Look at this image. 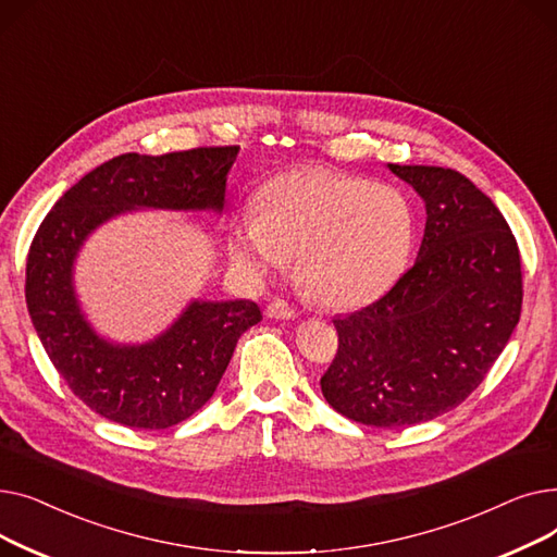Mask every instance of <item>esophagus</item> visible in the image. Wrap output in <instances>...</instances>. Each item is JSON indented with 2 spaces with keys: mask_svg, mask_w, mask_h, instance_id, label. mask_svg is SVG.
I'll return each mask as SVG.
<instances>
[{
  "mask_svg": "<svg viewBox=\"0 0 557 557\" xmlns=\"http://www.w3.org/2000/svg\"><path fill=\"white\" fill-rule=\"evenodd\" d=\"M267 315H269V318H275V320H290V318H296L298 313H296V309L290 307L288 302H284V300H273V302L267 307Z\"/></svg>",
  "mask_w": 557,
  "mask_h": 557,
  "instance_id": "1",
  "label": "esophagus"
}]
</instances>
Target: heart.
<instances>
[{
    "label": "heart",
    "instance_id": "b5f03b06",
    "mask_svg": "<svg viewBox=\"0 0 557 557\" xmlns=\"http://www.w3.org/2000/svg\"><path fill=\"white\" fill-rule=\"evenodd\" d=\"M413 232L411 202L399 189L298 166L261 187L255 212L234 223L227 252L250 280L296 261V280L313 302L352 309L399 277Z\"/></svg>",
    "mask_w": 557,
    "mask_h": 557
}]
</instances>
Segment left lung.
<instances>
[{"instance_id":"left-lung-1","label":"left lung","mask_w":557,"mask_h":557,"mask_svg":"<svg viewBox=\"0 0 557 557\" xmlns=\"http://www.w3.org/2000/svg\"><path fill=\"white\" fill-rule=\"evenodd\" d=\"M388 169L424 200L422 246L382 300L334 318L320 388L341 416L391 429L451 411L483 382L519 323L521 261L504 214L462 173Z\"/></svg>"}]
</instances>
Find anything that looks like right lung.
Masks as SVG:
<instances>
[{"mask_svg":"<svg viewBox=\"0 0 557 557\" xmlns=\"http://www.w3.org/2000/svg\"><path fill=\"white\" fill-rule=\"evenodd\" d=\"M239 146L160 158L126 153L90 171L45 216L26 259V307L53 368L95 413L131 429H166L208 401L239 336L261 311L250 300L191 298L160 334L120 343L101 334L76 290L92 234L133 212L223 214Z\"/></svg>","mask_w":557,"mask_h":557,"instance_id":"right-lung-1","label":"right lung"}]
</instances>
